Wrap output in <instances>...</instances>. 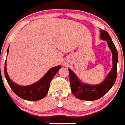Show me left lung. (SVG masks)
Instances as JSON below:
<instances>
[{
  "label": "left lung",
  "mask_w": 125,
  "mask_h": 125,
  "mask_svg": "<svg viewBox=\"0 0 125 125\" xmlns=\"http://www.w3.org/2000/svg\"><path fill=\"white\" fill-rule=\"evenodd\" d=\"M101 38L108 42L109 48L113 53V68L104 81L98 85H91L82 83L73 72L69 69L70 88L73 95L77 98L85 101H94L101 98L111 89L117 77L118 52L115 44L108 32L101 30Z\"/></svg>",
  "instance_id": "8db88e82"
}]
</instances>
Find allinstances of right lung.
<instances>
[{
    "label": "right lung",
    "instance_id": "obj_1",
    "mask_svg": "<svg viewBox=\"0 0 125 125\" xmlns=\"http://www.w3.org/2000/svg\"><path fill=\"white\" fill-rule=\"evenodd\" d=\"M8 52L9 48L7 50V54ZM5 65L6 61L5 62L4 67V73L5 79L10 88L12 89L13 92L19 97L28 101H38L44 98L48 92L51 81L55 74L58 72L59 69L61 68V66L53 67L48 70L44 77L36 83L28 86H21L13 82L9 79Z\"/></svg>",
    "mask_w": 125,
    "mask_h": 125
}]
</instances>
